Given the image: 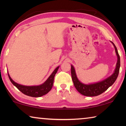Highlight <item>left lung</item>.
Returning a JSON list of instances; mask_svg holds the SVG:
<instances>
[{"label":"left lung","instance_id":"1","mask_svg":"<svg viewBox=\"0 0 126 126\" xmlns=\"http://www.w3.org/2000/svg\"><path fill=\"white\" fill-rule=\"evenodd\" d=\"M112 43L114 47L115 51L117 56V62L114 73L106 79L93 84H86L82 83L78 80L76 75L75 69L73 66L71 65V75L74 87H76L77 90L82 95L88 97H93L101 94L111 86L117 79L119 74V68H120V57L116 46L113 42H112Z\"/></svg>","mask_w":126,"mask_h":126}]
</instances>
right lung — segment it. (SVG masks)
<instances>
[{"mask_svg":"<svg viewBox=\"0 0 126 126\" xmlns=\"http://www.w3.org/2000/svg\"><path fill=\"white\" fill-rule=\"evenodd\" d=\"M59 66L57 67L51 75L49 77V78L47 79L44 83L39 85V86H23V85L19 84L15 82L10 77L9 73L8 72V76H9V79L11 81L12 84L16 86L21 92H22L24 94L28 95V96L33 97H39L43 96V95L46 94L49 92L52 89L53 82H54V78L55 74L57 73Z\"/></svg>","mask_w":126,"mask_h":126,"instance_id":"right-lung-1","label":"right lung"}]
</instances>
